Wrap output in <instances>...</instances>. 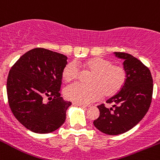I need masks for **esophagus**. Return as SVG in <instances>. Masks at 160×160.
<instances>
[{"label": "esophagus", "mask_w": 160, "mask_h": 160, "mask_svg": "<svg viewBox=\"0 0 160 160\" xmlns=\"http://www.w3.org/2000/svg\"><path fill=\"white\" fill-rule=\"evenodd\" d=\"M73 105L82 107V108H87V107H88V106H86V105H83V104H79V103H77V102H73Z\"/></svg>", "instance_id": "obj_1"}]
</instances>
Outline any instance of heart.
<instances>
[{
	"mask_svg": "<svg viewBox=\"0 0 160 160\" xmlns=\"http://www.w3.org/2000/svg\"><path fill=\"white\" fill-rule=\"evenodd\" d=\"M92 72L89 77V84L76 83L65 90L67 99L79 104L92 103L100 99L103 95H113L123 87L126 80L125 68L118 65H112L109 60L94 58L85 62H70L63 69L62 76L66 82L77 80L80 74V66Z\"/></svg>",
	"mask_w": 160,
	"mask_h": 160,
	"instance_id": "obj_1",
	"label": "heart"
}]
</instances>
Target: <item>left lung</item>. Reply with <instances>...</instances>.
Returning <instances> with one entry per match:
<instances>
[{"label":"left lung","instance_id":"8db88e82","mask_svg":"<svg viewBox=\"0 0 160 160\" xmlns=\"http://www.w3.org/2000/svg\"><path fill=\"white\" fill-rule=\"evenodd\" d=\"M124 60L126 80L118 93L110 98L107 103L98 106L99 117L93 124L99 131L108 135H119L130 130L142 120L150 107L153 92V80L150 70L129 53L114 52Z\"/></svg>","mask_w":160,"mask_h":160}]
</instances>
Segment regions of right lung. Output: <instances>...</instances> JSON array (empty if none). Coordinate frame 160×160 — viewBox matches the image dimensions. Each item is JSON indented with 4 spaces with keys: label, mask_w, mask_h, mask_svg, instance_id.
I'll return each mask as SVG.
<instances>
[{
    "label": "right lung",
    "mask_w": 160,
    "mask_h": 160,
    "mask_svg": "<svg viewBox=\"0 0 160 160\" xmlns=\"http://www.w3.org/2000/svg\"><path fill=\"white\" fill-rule=\"evenodd\" d=\"M67 57L43 48L25 53L10 69L7 95L12 114L22 125L36 133L60 128L72 102L61 97L62 72ZM48 98L49 102H44Z\"/></svg>",
    "instance_id": "1"
}]
</instances>
